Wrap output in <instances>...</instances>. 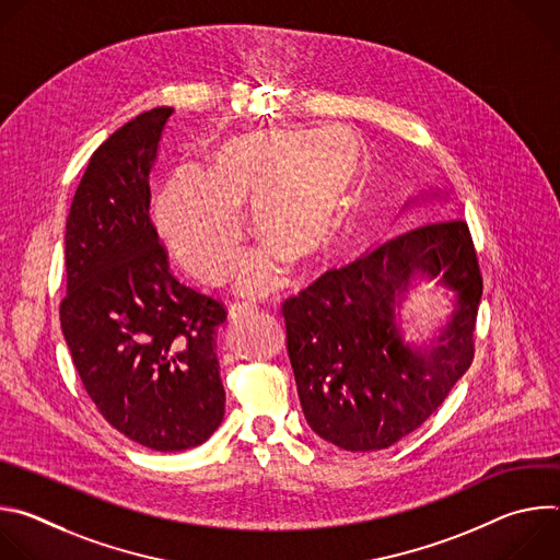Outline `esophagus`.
<instances>
[{"label":"esophagus","instance_id":"obj_1","mask_svg":"<svg viewBox=\"0 0 560 560\" xmlns=\"http://www.w3.org/2000/svg\"><path fill=\"white\" fill-rule=\"evenodd\" d=\"M259 312V305L255 301H236L230 305V318L236 322V318H248Z\"/></svg>","mask_w":560,"mask_h":560}]
</instances>
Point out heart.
I'll use <instances>...</instances> for the list:
<instances>
[{"label": "heart", "mask_w": 560, "mask_h": 560, "mask_svg": "<svg viewBox=\"0 0 560 560\" xmlns=\"http://www.w3.org/2000/svg\"><path fill=\"white\" fill-rule=\"evenodd\" d=\"M365 162L357 137L343 130H259L212 148L208 166L177 173L156 199V223L177 259L201 281L223 283L242 253L238 210L266 248L242 268V288L279 283L283 261L322 259L343 223L354 179L348 150Z\"/></svg>", "instance_id": "heart-1"}]
</instances>
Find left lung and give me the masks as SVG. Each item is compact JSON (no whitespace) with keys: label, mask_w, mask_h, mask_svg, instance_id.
<instances>
[{"label":"left lung","mask_w":560,"mask_h":560,"mask_svg":"<svg viewBox=\"0 0 560 560\" xmlns=\"http://www.w3.org/2000/svg\"><path fill=\"white\" fill-rule=\"evenodd\" d=\"M419 276L457 292L436 342L412 347L393 307ZM483 277L463 219H436L328 270L281 305L307 425L350 452L385 450L421 428L474 359Z\"/></svg>","instance_id":"1"}]
</instances>
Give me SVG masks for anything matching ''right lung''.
I'll return each mask as SVG.
<instances>
[{
	"label": "right lung",
	"mask_w": 560,
	"mask_h": 560,
	"mask_svg": "<svg viewBox=\"0 0 560 560\" xmlns=\"http://www.w3.org/2000/svg\"><path fill=\"white\" fill-rule=\"evenodd\" d=\"M173 108H152L91 156L66 219L61 332L93 404L130 441L182 452L221 425L225 305L186 283L150 221V171Z\"/></svg>",
	"instance_id": "right-lung-1"
}]
</instances>
